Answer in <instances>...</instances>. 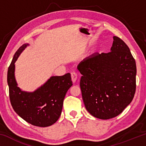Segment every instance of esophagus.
Instances as JSON below:
<instances>
[{
    "label": "esophagus",
    "mask_w": 146,
    "mask_h": 146,
    "mask_svg": "<svg viewBox=\"0 0 146 146\" xmlns=\"http://www.w3.org/2000/svg\"><path fill=\"white\" fill-rule=\"evenodd\" d=\"M71 80H72L73 82H75V81L76 80V79H77V77H78L77 73L75 72V71H73V72L71 73Z\"/></svg>",
    "instance_id": "1"
}]
</instances>
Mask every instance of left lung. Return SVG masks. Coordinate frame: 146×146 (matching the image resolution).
I'll return each instance as SVG.
<instances>
[{
    "instance_id": "left-lung-1",
    "label": "left lung",
    "mask_w": 146,
    "mask_h": 146,
    "mask_svg": "<svg viewBox=\"0 0 146 146\" xmlns=\"http://www.w3.org/2000/svg\"><path fill=\"white\" fill-rule=\"evenodd\" d=\"M111 51L92 55L78 64L83 102L100 119L117 117L131 102L136 91L137 67L129 48L113 36Z\"/></svg>"
}]
</instances>
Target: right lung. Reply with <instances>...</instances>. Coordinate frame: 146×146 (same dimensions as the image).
Returning <instances> with one entry per match:
<instances>
[{"instance_id":"1","label":"right lung","mask_w":146,"mask_h":146,"mask_svg":"<svg viewBox=\"0 0 146 146\" xmlns=\"http://www.w3.org/2000/svg\"><path fill=\"white\" fill-rule=\"evenodd\" d=\"M28 44L20 47L8 70V84L11 104L22 118L31 125L48 127L60 117L63 101L68 90L73 85L70 73L51 77L33 93H27L17 87L14 76L15 62Z\"/></svg>"}]
</instances>
